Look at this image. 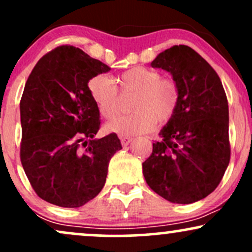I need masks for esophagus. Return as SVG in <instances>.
<instances>
[{
    "instance_id": "obj_1",
    "label": "esophagus",
    "mask_w": 252,
    "mask_h": 252,
    "mask_svg": "<svg viewBox=\"0 0 252 252\" xmlns=\"http://www.w3.org/2000/svg\"><path fill=\"white\" fill-rule=\"evenodd\" d=\"M120 137H121V142H122L123 146H128V144L132 141V138H131V137H129V136L121 135Z\"/></svg>"
}]
</instances>
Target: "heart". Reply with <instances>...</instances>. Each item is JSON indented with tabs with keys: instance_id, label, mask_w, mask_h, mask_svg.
Wrapping results in <instances>:
<instances>
[{
	"instance_id": "1",
	"label": "heart",
	"mask_w": 252,
	"mask_h": 252,
	"mask_svg": "<svg viewBox=\"0 0 252 252\" xmlns=\"http://www.w3.org/2000/svg\"><path fill=\"white\" fill-rule=\"evenodd\" d=\"M122 94H135L130 108L134 112L108 123L109 131L120 135H137L152 131L156 123L166 126L178 112L181 89L178 80L162 77L155 68H129L117 77ZM88 89L98 111L104 118L116 117L121 111L120 92L105 74H96L89 80Z\"/></svg>"
}]
</instances>
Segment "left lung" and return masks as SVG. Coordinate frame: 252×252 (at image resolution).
<instances>
[{
	"label": "left lung",
	"mask_w": 252,
	"mask_h": 252,
	"mask_svg": "<svg viewBox=\"0 0 252 252\" xmlns=\"http://www.w3.org/2000/svg\"><path fill=\"white\" fill-rule=\"evenodd\" d=\"M152 66L178 80L181 102L142 163L144 179L166 200L192 204L218 187L230 162L226 94L212 66L189 46L163 51Z\"/></svg>",
	"instance_id": "left-lung-1"
}]
</instances>
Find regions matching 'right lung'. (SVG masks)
Segmentation results:
<instances>
[{"mask_svg": "<svg viewBox=\"0 0 252 252\" xmlns=\"http://www.w3.org/2000/svg\"><path fill=\"white\" fill-rule=\"evenodd\" d=\"M110 67L63 45L31 72L20 102V158L34 192L50 204L79 207L102 190L110 158L122 149L115 132L94 140L99 111L88 83Z\"/></svg>", "mask_w": 252, "mask_h": 252, "instance_id": "right-lung-1", "label": "right lung"}]
</instances>
